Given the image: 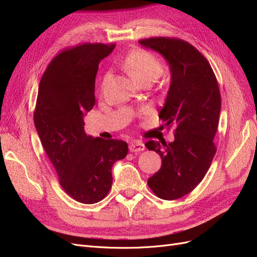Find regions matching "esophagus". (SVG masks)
<instances>
[{
    "mask_svg": "<svg viewBox=\"0 0 257 257\" xmlns=\"http://www.w3.org/2000/svg\"><path fill=\"white\" fill-rule=\"evenodd\" d=\"M145 148H146L145 145L139 141H135L133 143H131L128 146V149L131 152H141V151L145 150Z\"/></svg>",
    "mask_w": 257,
    "mask_h": 257,
    "instance_id": "esophagus-1",
    "label": "esophagus"
}]
</instances>
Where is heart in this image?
Listing matches in <instances>:
<instances>
[{"label": "heart", "instance_id": "obj_1", "mask_svg": "<svg viewBox=\"0 0 257 257\" xmlns=\"http://www.w3.org/2000/svg\"><path fill=\"white\" fill-rule=\"evenodd\" d=\"M123 65L127 69L132 77L139 83L153 82L163 74V64L161 60L150 51L145 49H136L132 51L123 60ZM109 73H105L102 79L104 87Z\"/></svg>", "mask_w": 257, "mask_h": 257}]
</instances>
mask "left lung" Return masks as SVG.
<instances>
[{"label":"left lung","instance_id":"1","mask_svg":"<svg viewBox=\"0 0 257 257\" xmlns=\"http://www.w3.org/2000/svg\"><path fill=\"white\" fill-rule=\"evenodd\" d=\"M139 44L161 53L172 75L159 116L167 126H176L175 141H149L145 146L162 159L160 170L148 179V185L158 197L174 200L196 188L214 158L213 138L221 111L219 84L207 59L188 42L151 37Z\"/></svg>","mask_w":257,"mask_h":257}]
</instances>
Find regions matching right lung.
I'll list each match as a JSON object with an SVG mask.
<instances>
[{
  "mask_svg": "<svg viewBox=\"0 0 257 257\" xmlns=\"http://www.w3.org/2000/svg\"><path fill=\"white\" fill-rule=\"evenodd\" d=\"M114 44L77 45L52 59L38 87L34 123L60 184L73 199L95 204L111 189L114 162L126 157L119 139L87 136L83 115L95 104V77L100 60Z\"/></svg>",
  "mask_w": 257,
  "mask_h": 257,
  "instance_id": "right-lung-1",
  "label": "right lung"
}]
</instances>
